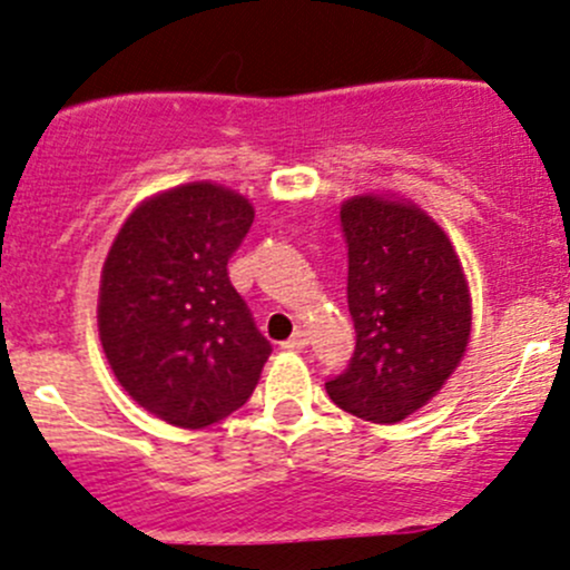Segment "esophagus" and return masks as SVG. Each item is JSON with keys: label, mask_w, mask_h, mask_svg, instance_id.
<instances>
[{"label": "esophagus", "mask_w": 570, "mask_h": 570, "mask_svg": "<svg viewBox=\"0 0 570 570\" xmlns=\"http://www.w3.org/2000/svg\"><path fill=\"white\" fill-rule=\"evenodd\" d=\"M306 344H308V333L306 331H295L289 338H286L284 347L286 350H303Z\"/></svg>", "instance_id": "esophagus-1"}]
</instances>
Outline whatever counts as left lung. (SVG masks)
Listing matches in <instances>:
<instances>
[{
    "instance_id": "1",
    "label": "left lung",
    "mask_w": 570,
    "mask_h": 570,
    "mask_svg": "<svg viewBox=\"0 0 570 570\" xmlns=\"http://www.w3.org/2000/svg\"><path fill=\"white\" fill-rule=\"evenodd\" d=\"M355 350L325 392L342 411L402 422L461 364L471 301L461 258L416 206L358 195L342 206Z\"/></svg>"
}]
</instances>
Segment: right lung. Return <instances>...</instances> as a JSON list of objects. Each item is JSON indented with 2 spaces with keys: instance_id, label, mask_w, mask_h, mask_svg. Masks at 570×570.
Here are the masks:
<instances>
[{
  "instance_id": "1",
  "label": "right lung",
  "mask_w": 570,
  "mask_h": 570,
  "mask_svg": "<svg viewBox=\"0 0 570 570\" xmlns=\"http://www.w3.org/2000/svg\"><path fill=\"white\" fill-rule=\"evenodd\" d=\"M250 223L243 195L195 181L137 206L109 248L101 347L131 400L176 428L243 407L273 353L228 281Z\"/></svg>"
}]
</instances>
